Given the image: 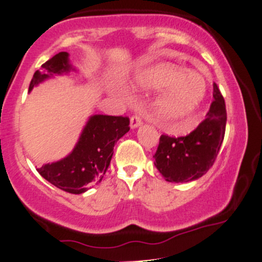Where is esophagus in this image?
I'll use <instances>...</instances> for the list:
<instances>
[{
	"label": "esophagus",
	"mask_w": 262,
	"mask_h": 262,
	"mask_svg": "<svg viewBox=\"0 0 262 262\" xmlns=\"http://www.w3.org/2000/svg\"><path fill=\"white\" fill-rule=\"evenodd\" d=\"M141 124H142V119L140 118V116L138 115H134L131 118V120H130V126H131V128H136V127H138V126H140Z\"/></svg>",
	"instance_id": "esophagus-1"
}]
</instances>
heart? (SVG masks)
<instances>
[{
	"mask_svg": "<svg viewBox=\"0 0 262 262\" xmlns=\"http://www.w3.org/2000/svg\"><path fill=\"white\" fill-rule=\"evenodd\" d=\"M137 84L148 91L164 92L155 104L156 119L167 127L190 120L204 101L207 83L200 73L181 72L171 64H157L138 77Z\"/></svg>",
	"mask_w": 262,
	"mask_h": 262,
	"instance_id": "obj_1",
	"label": "heart"
}]
</instances>
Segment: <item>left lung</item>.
I'll return each mask as SVG.
<instances>
[{
	"mask_svg": "<svg viewBox=\"0 0 262 262\" xmlns=\"http://www.w3.org/2000/svg\"><path fill=\"white\" fill-rule=\"evenodd\" d=\"M226 122V103L213 83V101L204 121L184 137L162 135L159 138L153 158L165 181L189 183L207 173L222 146Z\"/></svg>",
	"mask_w": 262,
	"mask_h": 262,
	"instance_id": "left-lung-1",
	"label": "left lung"
}]
</instances>
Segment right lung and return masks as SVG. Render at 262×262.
<instances>
[{
	"label": "right lung",
	"instance_id": "right-lung-1",
	"mask_svg": "<svg viewBox=\"0 0 262 262\" xmlns=\"http://www.w3.org/2000/svg\"><path fill=\"white\" fill-rule=\"evenodd\" d=\"M69 52H58L34 73L29 92L54 76L69 75L76 69L70 63ZM130 120L124 116L92 115L82 130L78 142L69 156L48 163L36 170L52 185L70 193H83L100 183L114 153V146L130 130Z\"/></svg>",
	"mask_w": 262,
	"mask_h": 262
}]
</instances>
